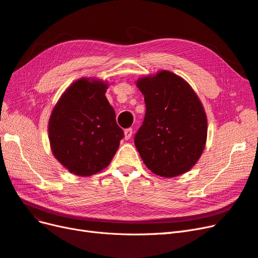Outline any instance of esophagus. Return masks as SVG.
I'll return each mask as SVG.
<instances>
[{"label": "esophagus", "instance_id": "34e87169", "mask_svg": "<svg viewBox=\"0 0 258 258\" xmlns=\"http://www.w3.org/2000/svg\"><path fill=\"white\" fill-rule=\"evenodd\" d=\"M132 137V129L128 128L124 130V140H129Z\"/></svg>", "mask_w": 258, "mask_h": 258}]
</instances>
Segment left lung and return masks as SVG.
I'll list each match as a JSON object with an SVG mask.
<instances>
[{"label": "left lung", "instance_id": "obj_1", "mask_svg": "<svg viewBox=\"0 0 258 258\" xmlns=\"http://www.w3.org/2000/svg\"><path fill=\"white\" fill-rule=\"evenodd\" d=\"M144 96L145 118L135 145L145 166L162 177L189 171L204 153L208 119L191 86L167 70L136 82Z\"/></svg>", "mask_w": 258, "mask_h": 258}]
</instances>
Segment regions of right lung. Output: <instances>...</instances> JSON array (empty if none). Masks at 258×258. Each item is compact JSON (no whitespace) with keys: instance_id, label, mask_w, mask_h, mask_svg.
Instances as JSON below:
<instances>
[{"instance_id":"1","label":"right lung","mask_w":258,"mask_h":258,"mask_svg":"<svg viewBox=\"0 0 258 258\" xmlns=\"http://www.w3.org/2000/svg\"><path fill=\"white\" fill-rule=\"evenodd\" d=\"M107 88L106 82L82 77L62 93L50 114L52 155L77 176H90L105 169L123 138L105 97Z\"/></svg>"}]
</instances>
